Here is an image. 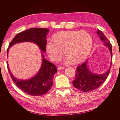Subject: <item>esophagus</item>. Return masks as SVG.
Listing matches in <instances>:
<instances>
[{
    "mask_svg": "<svg viewBox=\"0 0 120 120\" xmlns=\"http://www.w3.org/2000/svg\"><path fill=\"white\" fill-rule=\"evenodd\" d=\"M64 67H57V70H63V69H64Z\"/></svg>",
    "mask_w": 120,
    "mask_h": 120,
    "instance_id": "obj_1",
    "label": "esophagus"
}]
</instances>
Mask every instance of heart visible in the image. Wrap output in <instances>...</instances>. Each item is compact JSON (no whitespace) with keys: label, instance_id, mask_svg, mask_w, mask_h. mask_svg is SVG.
I'll list each match as a JSON object with an SVG mask.
<instances>
[{"label":"heart","instance_id":"heart-1","mask_svg":"<svg viewBox=\"0 0 120 120\" xmlns=\"http://www.w3.org/2000/svg\"><path fill=\"white\" fill-rule=\"evenodd\" d=\"M92 39L85 31H65L56 34L53 41H49L46 48L50 59L57 61L63 56L73 63L85 60L91 49Z\"/></svg>","mask_w":120,"mask_h":120}]
</instances>
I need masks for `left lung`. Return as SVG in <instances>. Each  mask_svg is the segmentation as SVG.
I'll return each instance as SVG.
<instances>
[{
    "mask_svg": "<svg viewBox=\"0 0 120 120\" xmlns=\"http://www.w3.org/2000/svg\"><path fill=\"white\" fill-rule=\"evenodd\" d=\"M97 32L98 34L100 35V38L103 41L104 45L109 49L112 57V45L109 40H108L101 31L98 30ZM86 62L87 61L78 66L76 70L75 79L72 81V85L75 88L83 92L93 90L103 84L110 73L112 60L110 68L106 73L101 75L95 74L90 72L88 68Z\"/></svg>",
    "mask_w": 120,
    "mask_h": 120,
    "instance_id": "1",
    "label": "left lung"
}]
</instances>
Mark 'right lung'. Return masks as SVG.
Listing matches in <instances>:
<instances>
[{"instance_id": "right-lung-1", "label": "right lung", "mask_w": 120, "mask_h": 120, "mask_svg": "<svg viewBox=\"0 0 120 120\" xmlns=\"http://www.w3.org/2000/svg\"><path fill=\"white\" fill-rule=\"evenodd\" d=\"M49 31L47 28H33L20 32L10 42L7 50V54L12 45L25 41L35 43L43 52H45L47 43L46 38ZM42 56V63L38 73L34 77L27 80H19L14 78L7 63L8 72L13 82L20 89L30 96H39L48 93L53 85L54 75L57 71L55 65L46 60L43 53Z\"/></svg>"}]
</instances>
